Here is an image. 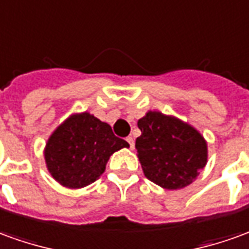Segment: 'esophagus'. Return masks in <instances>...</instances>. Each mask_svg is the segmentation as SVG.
<instances>
[{"label":"esophagus","mask_w":249,"mask_h":249,"mask_svg":"<svg viewBox=\"0 0 249 249\" xmlns=\"http://www.w3.org/2000/svg\"><path fill=\"white\" fill-rule=\"evenodd\" d=\"M126 142H129L130 148H133V147H135V140H133V137H132V136L126 137Z\"/></svg>","instance_id":"esophagus-1"}]
</instances>
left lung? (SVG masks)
Returning a JSON list of instances; mask_svg holds the SVG:
<instances>
[{
    "label": "left lung",
    "instance_id": "8db88e82",
    "mask_svg": "<svg viewBox=\"0 0 249 249\" xmlns=\"http://www.w3.org/2000/svg\"><path fill=\"white\" fill-rule=\"evenodd\" d=\"M136 149L144 175L167 190L190 185L208 161V144L196 128L173 116L148 112L137 121Z\"/></svg>",
    "mask_w": 249,
    "mask_h": 249
}]
</instances>
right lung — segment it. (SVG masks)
<instances>
[{
  "label": "right lung",
  "instance_id": "add662e5",
  "mask_svg": "<svg viewBox=\"0 0 249 249\" xmlns=\"http://www.w3.org/2000/svg\"><path fill=\"white\" fill-rule=\"evenodd\" d=\"M129 144L114 136L110 125L93 114L76 113L53 130L44 148L52 178L69 189H81L100 178L116 151Z\"/></svg>",
  "mask_w": 249,
  "mask_h": 249
}]
</instances>
